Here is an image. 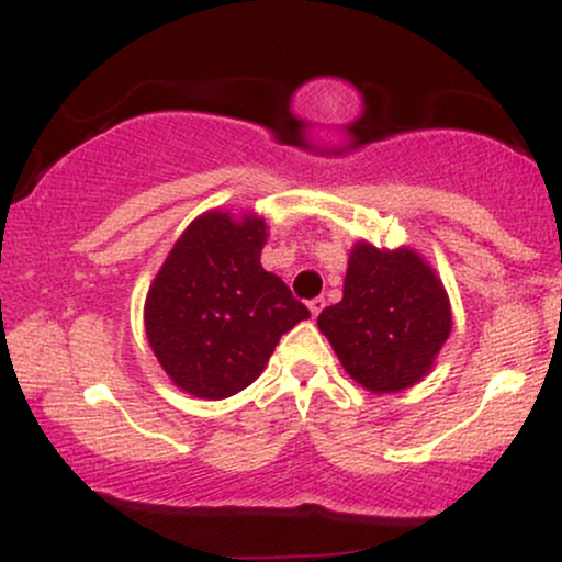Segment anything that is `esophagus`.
I'll return each instance as SVG.
<instances>
[{
  "label": "esophagus",
  "instance_id": "34e87169",
  "mask_svg": "<svg viewBox=\"0 0 562 562\" xmlns=\"http://www.w3.org/2000/svg\"><path fill=\"white\" fill-rule=\"evenodd\" d=\"M322 308H325V299H312V301H308V312H312V317H319Z\"/></svg>",
  "mask_w": 562,
  "mask_h": 562
}]
</instances>
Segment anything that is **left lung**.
I'll return each mask as SVG.
<instances>
[{
	"label": "left lung",
	"instance_id": "obj_1",
	"mask_svg": "<svg viewBox=\"0 0 562 562\" xmlns=\"http://www.w3.org/2000/svg\"><path fill=\"white\" fill-rule=\"evenodd\" d=\"M344 370L372 393H398L434 370L451 333V303L415 248L353 243L344 299L317 319Z\"/></svg>",
	"mask_w": 562,
	"mask_h": 562
}]
</instances>
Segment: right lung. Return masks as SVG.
<instances>
[{"label": "right lung", "mask_w": 562, "mask_h": 562, "mask_svg": "<svg viewBox=\"0 0 562 562\" xmlns=\"http://www.w3.org/2000/svg\"><path fill=\"white\" fill-rule=\"evenodd\" d=\"M267 218L214 209L192 218L145 299L147 344L177 389L227 398L261 375L274 346L308 319L261 267Z\"/></svg>", "instance_id": "1"}]
</instances>
